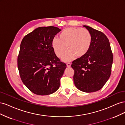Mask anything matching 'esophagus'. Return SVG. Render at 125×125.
Listing matches in <instances>:
<instances>
[{"mask_svg": "<svg viewBox=\"0 0 125 125\" xmlns=\"http://www.w3.org/2000/svg\"><path fill=\"white\" fill-rule=\"evenodd\" d=\"M67 67H70L71 66V63L70 62L67 63Z\"/></svg>", "mask_w": 125, "mask_h": 125, "instance_id": "obj_1", "label": "esophagus"}]
</instances>
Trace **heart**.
<instances>
[{"instance_id": "obj_1", "label": "heart", "mask_w": 125, "mask_h": 125, "mask_svg": "<svg viewBox=\"0 0 125 125\" xmlns=\"http://www.w3.org/2000/svg\"><path fill=\"white\" fill-rule=\"evenodd\" d=\"M92 36L89 30L84 28H68L63 29L59 34V39L54 38L51 45L55 54L61 58L68 50L63 60L68 62L75 56L81 58L85 56L91 48ZM67 48H66V47Z\"/></svg>"}]
</instances>
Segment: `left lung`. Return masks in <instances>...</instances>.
<instances>
[{
	"mask_svg": "<svg viewBox=\"0 0 125 125\" xmlns=\"http://www.w3.org/2000/svg\"><path fill=\"white\" fill-rule=\"evenodd\" d=\"M92 36L91 48L85 56L73 62V81L81 91L96 92L103 88L110 77L113 55L109 40L103 33L83 25Z\"/></svg>",
	"mask_w": 125,
	"mask_h": 125,
	"instance_id": "1",
	"label": "left lung"
}]
</instances>
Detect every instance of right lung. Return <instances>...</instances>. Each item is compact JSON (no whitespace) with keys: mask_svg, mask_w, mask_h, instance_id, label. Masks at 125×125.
I'll return each mask as SVG.
<instances>
[{"mask_svg":"<svg viewBox=\"0 0 125 125\" xmlns=\"http://www.w3.org/2000/svg\"><path fill=\"white\" fill-rule=\"evenodd\" d=\"M61 30L40 27L25 35L20 44L18 68L24 84L37 95L54 93L67 67L56 56L51 43Z\"/></svg>","mask_w":125,"mask_h":125,"instance_id":"add662e5","label":"right lung"}]
</instances>
